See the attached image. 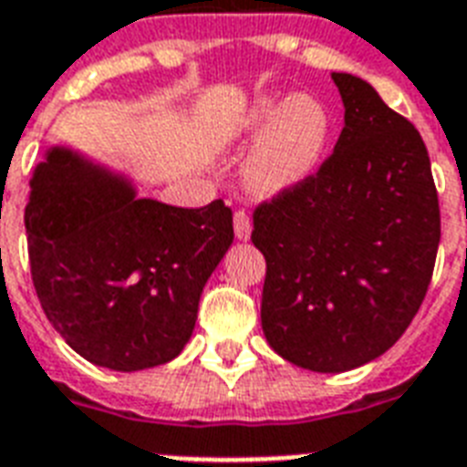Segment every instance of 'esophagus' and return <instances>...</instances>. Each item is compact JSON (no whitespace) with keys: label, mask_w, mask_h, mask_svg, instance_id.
I'll return each instance as SVG.
<instances>
[{"label":"esophagus","mask_w":467,"mask_h":467,"mask_svg":"<svg viewBox=\"0 0 467 467\" xmlns=\"http://www.w3.org/2000/svg\"><path fill=\"white\" fill-rule=\"evenodd\" d=\"M251 216L238 209L236 214H234V231H236L238 241H248L251 238Z\"/></svg>","instance_id":"esophagus-1"}]
</instances>
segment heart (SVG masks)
I'll return each mask as SVG.
<instances>
[{"instance_id":"1","label":"heart","mask_w":467,"mask_h":467,"mask_svg":"<svg viewBox=\"0 0 467 467\" xmlns=\"http://www.w3.org/2000/svg\"><path fill=\"white\" fill-rule=\"evenodd\" d=\"M236 131L244 143L260 139L244 170L248 192L258 200H275L317 175L334 119L317 97H260Z\"/></svg>"}]
</instances>
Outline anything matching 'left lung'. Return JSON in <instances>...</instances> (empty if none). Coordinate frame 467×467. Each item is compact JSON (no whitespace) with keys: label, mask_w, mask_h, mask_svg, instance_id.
Wrapping results in <instances>:
<instances>
[{"label":"left lung","mask_w":467,"mask_h":467,"mask_svg":"<svg viewBox=\"0 0 467 467\" xmlns=\"http://www.w3.org/2000/svg\"><path fill=\"white\" fill-rule=\"evenodd\" d=\"M331 79L346 109L334 153L299 190L263 202L251 234L267 263L263 334L314 372L353 370L395 346L424 302L441 241L417 129L365 79Z\"/></svg>","instance_id":"left-lung-1"}]
</instances>
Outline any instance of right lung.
<instances>
[{
	"mask_svg": "<svg viewBox=\"0 0 467 467\" xmlns=\"http://www.w3.org/2000/svg\"><path fill=\"white\" fill-rule=\"evenodd\" d=\"M28 184L31 277L65 343L119 372L180 356L202 290L234 244L231 209L139 197L131 177L65 146L50 148Z\"/></svg>",
	"mask_w": 467,
	"mask_h": 467,
	"instance_id": "add662e5",
	"label": "right lung"
}]
</instances>
